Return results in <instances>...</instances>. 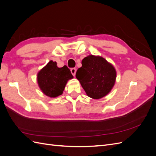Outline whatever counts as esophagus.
<instances>
[{
	"label": "esophagus",
	"mask_w": 156,
	"mask_h": 156,
	"mask_svg": "<svg viewBox=\"0 0 156 156\" xmlns=\"http://www.w3.org/2000/svg\"><path fill=\"white\" fill-rule=\"evenodd\" d=\"M71 73H72V74L73 75V76H75V73H76V69H75V68H73L71 69Z\"/></svg>",
	"instance_id": "1"
}]
</instances>
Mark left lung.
<instances>
[{
    "instance_id": "8db88e82",
    "label": "left lung",
    "mask_w": 156,
    "mask_h": 156,
    "mask_svg": "<svg viewBox=\"0 0 156 156\" xmlns=\"http://www.w3.org/2000/svg\"><path fill=\"white\" fill-rule=\"evenodd\" d=\"M81 63L75 76L88 96L100 99L106 96L115 83V68L105 58L94 55L84 58Z\"/></svg>"
}]
</instances>
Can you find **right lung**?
<instances>
[{"label":"right lung","instance_id":"obj_1","mask_svg":"<svg viewBox=\"0 0 156 156\" xmlns=\"http://www.w3.org/2000/svg\"><path fill=\"white\" fill-rule=\"evenodd\" d=\"M37 77L42 92L49 97L55 98L63 93L67 81L73 75L66 66L58 68L56 62L51 60L40 71Z\"/></svg>","mask_w":156,"mask_h":156}]
</instances>
